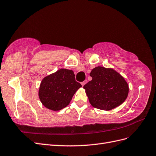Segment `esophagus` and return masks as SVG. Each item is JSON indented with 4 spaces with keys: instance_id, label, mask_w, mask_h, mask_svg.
I'll list each match as a JSON object with an SVG mask.
<instances>
[{
    "instance_id": "obj_1",
    "label": "esophagus",
    "mask_w": 156,
    "mask_h": 156,
    "mask_svg": "<svg viewBox=\"0 0 156 156\" xmlns=\"http://www.w3.org/2000/svg\"><path fill=\"white\" fill-rule=\"evenodd\" d=\"M87 80H84L83 82H82V83H81V84H82L83 87H84V86L86 84H87Z\"/></svg>"
}]
</instances>
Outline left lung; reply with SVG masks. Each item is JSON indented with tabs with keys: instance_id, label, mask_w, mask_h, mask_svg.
<instances>
[{
	"instance_id": "8db88e82",
	"label": "left lung",
	"mask_w": 156,
	"mask_h": 156,
	"mask_svg": "<svg viewBox=\"0 0 156 156\" xmlns=\"http://www.w3.org/2000/svg\"><path fill=\"white\" fill-rule=\"evenodd\" d=\"M90 76L92 80L86 84L90 103L102 110H111L121 105L127 98L129 87L120 73L112 68L97 66Z\"/></svg>"
}]
</instances>
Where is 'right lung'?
Masks as SVG:
<instances>
[{"mask_svg": "<svg viewBox=\"0 0 156 156\" xmlns=\"http://www.w3.org/2000/svg\"><path fill=\"white\" fill-rule=\"evenodd\" d=\"M82 86L75 79L72 69L61 68L42 80L39 98L46 108L58 111L67 106Z\"/></svg>", "mask_w": 156, "mask_h": 156, "instance_id": "right-lung-1", "label": "right lung"}]
</instances>
